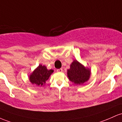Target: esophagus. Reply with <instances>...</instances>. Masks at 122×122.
Wrapping results in <instances>:
<instances>
[{
    "label": "esophagus",
    "mask_w": 122,
    "mask_h": 122,
    "mask_svg": "<svg viewBox=\"0 0 122 122\" xmlns=\"http://www.w3.org/2000/svg\"><path fill=\"white\" fill-rule=\"evenodd\" d=\"M57 71L59 72H61L63 71V70L62 68H59V69L57 70Z\"/></svg>",
    "instance_id": "esophagus-1"
}]
</instances>
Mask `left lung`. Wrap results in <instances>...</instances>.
Returning <instances> with one entry per match:
<instances>
[{
	"mask_svg": "<svg viewBox=\"0 0 122 122\" xmlns=\"http://www.w3.org/2000/svg\"><path fill=\"white\" fill-rule=\"evenodd\" d=\"M67 74L71 82L76 85H82L89 79L91 70L78 61L74 60L67 71Z\"/></svg>",
	"mask_w": 122,
	"mask_h": 122,
	"instance_id": "8db88e82",
	"label": "left lung"
}]
</instances>
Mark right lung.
<instances>
[{
  "label": "right lung",
  "mask_w": 122,
  "mask_h": 122,
  "mask_svg": "<svg viewBox=\"0 0 122 122\" xmlns=\"http://www.w3.org/2000/svg\"><path fill=\"white\" fill-rule=\"evenodd\" d=\"M53 72V70H48L45 66L39 65V66L30 74L29 79L32 84L37 86H44L46 81Z\"/></svg>",
  "instance_id": "right-lung-1"
}]
</instances>
